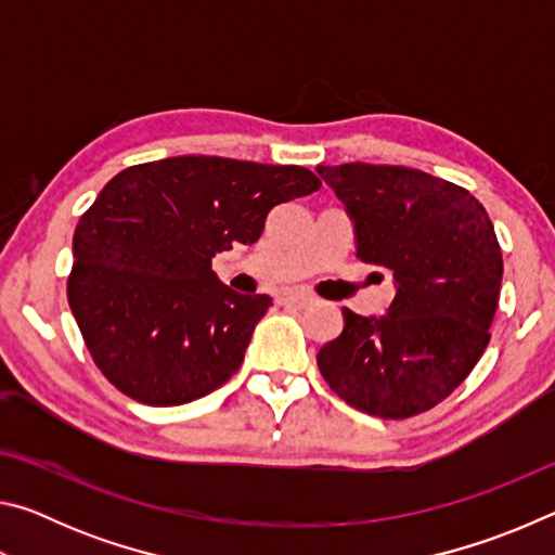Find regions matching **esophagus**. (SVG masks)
I'll use <instances>...</instances> for the list:
<instances>
[{"mask_svg":"<svg viewBox=\"0 0 555 555\" xmlns=\"http://www.w3.org/2000/svg\"><path fill=\"white\" fill-rule=\"evenodd\" d=\"M281 304L284 306H288V308H306V306H311L313 304V296L311 294H306V291H286V294H281Z\"/></svg>","mask_w":555,"mask_h":555,"instance_id":"34e87169","label":"esophagus"}]
</instances>
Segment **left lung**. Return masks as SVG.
Returning a JSON list of instances; mask_svg holds the SVG:
<instances>
[{
  "mask_svg": "<svg viewBox=\"0 0 555 555\" xmlns=\"http://www.w3.org/2000/svg\"><path fill=\"white\" fill-rule=\"evenodd\" d=\"M318 173L354 222L357 257L391 271L382 318L345 308L318 367L350 406L409 418L448 399L480 360L502 288V249L482 203L416 168L343 164Z\"/></svg>",
  "mask_w": 555,
  "mask_h": 555,
  "instance_id": "1",
  "label": "left lung"
}]
</instances>
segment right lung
<instances>
[{
  "mask_svg": "<svg viewBox=\"0 0 555 555\" xmlns=\"http://www.w3.org/2000/svg\"><path fill=\"white\" fill-rule=\"evenodd\" d=\"M321 188L300 166L171 156L129 166L73 234L68 304L92 362L149 406H178L240 370L264 294L220 284L212 257L255 244L269 210Z\"/></svg>",
  "mask_w": 555,
  "mask_h": 555,
  "instance_id": "obj_1",
  "label": "right lung"
}]
</instances>
